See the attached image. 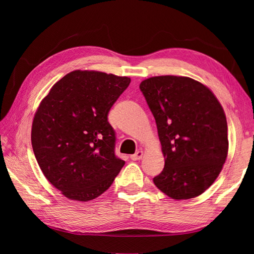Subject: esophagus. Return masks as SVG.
I'll return each mask as SVG.
<instances>
[{
	"label": "esophagus",
	"instance_id": "1",
	"mask_svg": "<svg viewBox=\"0 0 254 254\" xmlns=\"http://www.w3.org/2000/svg\"><path fill=\"white\" fill-rule=\"evenodd\" d=\"M143 154H144L143 150H142V149H138L135 154L131 155V159H132V160H138V159H141V158L143 157Z\"/></svg>",
	"mask_w": 254,
	"mask_h": 254
}]
</instances>
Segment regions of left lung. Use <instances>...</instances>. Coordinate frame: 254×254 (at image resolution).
<instances>
[{
	"mask_svg": "<svg viewBox=\"0 0 254 254\" xmlns=\"http://www.w3.org/2000/svg\"><path fill=\"white\" fill-rule=\"evenodd\" d=\"M139 89L155 118L165 157L155 186L174 199L198 196L216 180L227 158L222 105L206 86L190 77H150Z\"/></svg>",
	"mask_w": 254,
	"mask_h": 254,
	"instance_id": "obj_1",
	"label": "left lung"
}]
</instances>
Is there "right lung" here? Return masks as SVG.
<instances>
[{
    "instance_id": "obj_1",
    "label": "right lung",
    "mask_w": 254,
    "mask_h": 254,
    "mask_svg": "<svg viewBox=\"0 0 254 254\" xmlns=\"http://www.w3.org/2000/svg\"><path fill=\"white\" fill-rule=\"evenodd\" d=\"M130 83L127 76L77 69L40 102L32 121V149L45 177L67 198L98 197L126 164L116 156L108 113Z\"/></svg>"
}]
</instances>
